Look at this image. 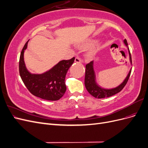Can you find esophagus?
I'll return each instance as SVG.
<instances>
[{"instance_id": "1", "label": "esophagus", "mask_w": 148, "mask_h": 148, "mask_svg": "<svg viewBox=\"0 0 148 148\" xmlns=\"http://www.w3.org/2000/svg\"><path fill=\"white\" fill-rule=\"evenodd\" d=\"M75 62H76V63H77V64H80L82 62V60H81V59H80L79 57H77L75 58Z\"/></svg>"}]
</instances>
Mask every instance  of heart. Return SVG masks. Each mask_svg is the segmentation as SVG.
Returning a JSON list of instances; mask_svg holds the SVG:
<instances>
[{"mask_svg": "<svg viewBox=\"0 0 148 148\" xmlns=\"http://www.w3.org/2000/svg\"><path fill=\"white\" fill-rule=\"evenodd\" d=\"M92 43H93L92 41H89L88 42H87L86 45H87V46H90V45H91V44H92ZM95 51H92V52H91L90 53H89V55H90V56H92V55L95 54Z\"/></svg>", "mask_w": 148, "mask_h": 148, "instance_id": "obj_1", "label": "heart"}]
</instances>
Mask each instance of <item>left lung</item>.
<instances>
[{
	"label": "left lung",
	"instance_id": "8db88e82",
	"mask_svg": "<svg viewBox=\"0 0 148 148\" xmlns=\"http://www.w3.org/2000/svg\"><path fill=\"white\" fill-rule=\"evenodd\" d=\"M123 42L128 47L129 56H130V61L131 64H132L131 53H130V52L129 48L128 47V43L126 39H124ZM93 64H94V62L91 61L89 62V64H86V71H85V78H84L85 87H86L87 91L91 95H92L93 97H95L96 98H98V99H101V98L108 97L112 96H114L122 90L124 86L126 85L127 83L128 82V80L131 74L132 69H130V70L127 77L125 79L123 83H121L119 86L112 89H105V88H102L100 86H99L96 82V75H95V71H94Z\"/></svg>",
	"mask_w": 148,
	"mask_h": 148
}]
</instances>
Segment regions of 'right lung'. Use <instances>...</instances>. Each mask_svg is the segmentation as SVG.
Masks as SVG:
<instances>
[{
	"mask_svg": "<svg viewBox=\"0 0 148 148\" xmlns=\"http://www.w3.org/2000/svg\"><path fill=\"white\" fill-rule=\"evenodd\" d=\"M28 42L25 44L20 57L19 71L22 81L29 91L35 96L48 101L60 99L66 91V74L73 64L75 57L60 61L44 73L32 74L26 69L24 61V52L27 48Z\"/></svg>",
	"mask_w": 148,
	"mask_h": 148,
	"instance_id": "1",
	"label": "right lung"
}]
</instances>
